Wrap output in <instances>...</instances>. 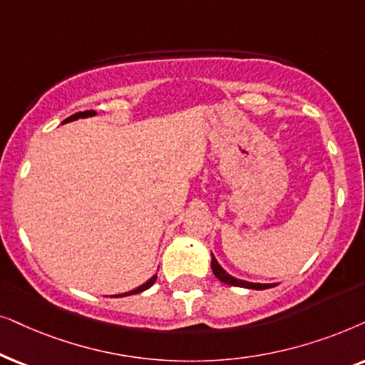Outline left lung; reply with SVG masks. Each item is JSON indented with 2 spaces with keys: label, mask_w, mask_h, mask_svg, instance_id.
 Instances as JSON below:
<instances>
[{
  "label": "left lung",
  "mask_w": 365,
  "mask_h": 365,
  "mask_svg": "<svg viewBox=\"0 0 365 365\" xmlns=\"http://www.w3.org/2000/svg\"><path fill=\"white\" fill-rule=\"evenodd\" d=\"M212 272H213V275H215L218 280L223 282V284L233 285V287H244V289H254V290H265V289L275 287V284H254V282H247V280L235 279V277H232L230 274H227V272L222 269L220 264H218L215 257H213V254H212Z\"/></svg>",
  "instance_id": "left-lung-1"
}]
</instances>
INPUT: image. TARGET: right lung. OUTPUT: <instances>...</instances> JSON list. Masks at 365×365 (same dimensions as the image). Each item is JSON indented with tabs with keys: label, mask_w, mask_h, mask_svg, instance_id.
<instances>
[{
	"label": "right lung",
	"mask_w": 365,
	"mask_h": 365,
	"mask_svg": "<svg viewBox=\"0 0 365 365\" xmlns=\"http://www.w3.org/2000/svg\"><path fill=\"white\" fill-rule=\"evenodd\" d=\"M93 115H96V111H93V110L78 111V113L71 115V116H68V118H66L65 121H63V123H68V121H75V120H78V118H88V116H93ZM155 280H157V275H153L152 279L147 280V282H145L143 285H140V287H137L135 290H130V292H125V294H121V295H115V297H126V295H132V294H140V292H143V290H147V289L152 287V285L155 284Z\"/></svg>",
	"instance_id": "right-lung-1"
}]
</instances>
